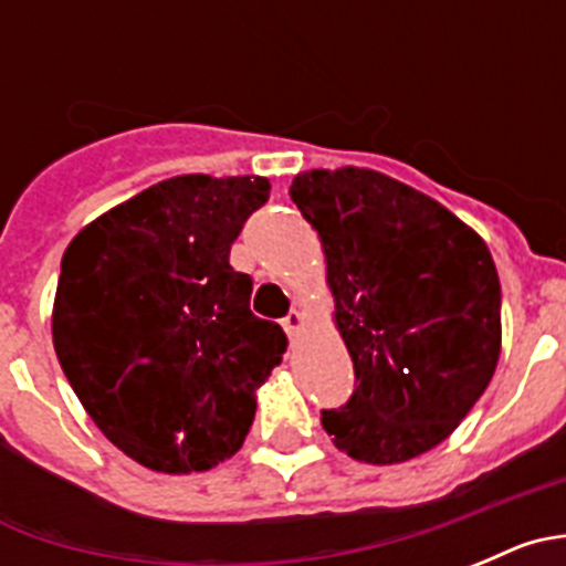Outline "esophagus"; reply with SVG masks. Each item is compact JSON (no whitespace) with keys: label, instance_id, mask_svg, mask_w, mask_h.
<instances>
[{"label":"esophagus","instance_id":"obj_1","mask_svg":"<svg viewBox=\"0 0 566 566\" xmlns=\"http://www.w3.org/2000/svg\"><path fill=\"white\" fill-rule=\"evenodd\" d=\"M283 328H286L289 337H297V332L303 328V314L292 312L286 319H283Z\"/></svg>","mask_w":566,"mask_h":566}]
</instances>
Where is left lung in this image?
<instances>
[{"label":"left lung","mask_w":566,"mask_h":566,"mask_svg":"<svg viewBox=\"0 0 566 566\" xmlns=\"http://www.w3.org/2000/svg\"><path fill=\"white\" fill-rule=\"evenodd\" d=\"M292 201L323 240L352 399L323 428L357 462L437 448L482 397L502 352V286L484 240L374 169H312Z\"/></svg>","instance_id":"8db88e82"}]
</instances>
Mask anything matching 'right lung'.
<instances>
[{
  "instance_id": "right-lung-1",
  "label": "right lung",
  "mask_w": 566,
  "mask_h": 566,
  "mask_svg": "<svg viewBox=\"0 0 566 566\" xmlns=\"http://www.w3.org/2000/svg\"><path fill=\"white\" fill-rule=\"evenodd\" d=\"M266 178L178 175L109 209L62 258L53 345L104 437L158 473L234 457L286 334L249 308L229 249Z\"/></svg>"
}]
</instances>
